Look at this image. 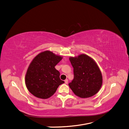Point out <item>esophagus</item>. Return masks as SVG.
<instances>
[{
	"instance_id": "esophagus-1",
	"label": "esophagus",
	"mask_w": 129,
	"mask_h": 129,
	"mask_svg": "<svg viewBox=\"0 0 129 129\" xmlns=\"http://www.w3.org/2000/svg\"><path fill=\"white\" fill-rule=\"evenodd\" d=\"M64 82H65L66 84H67L68 82V80L67 79H66V80H64Z\"/></svg>"
}]
</instances>
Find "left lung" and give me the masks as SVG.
<instances>
[{"mask_svg": "<svg viewBox=\"0 0 129 129\" xmlns=\"http://www.w3.org/2000/svg\"><path fill=\"white\" fill-rule=\"evenodd\" d=\"M74 79L68 84L75 94L88 98L98 92L102 84V75L95 61L85 54L71 57Z\"/></svg>", "mask_w": 129, "mask_h": 129, "instance_id": "8db88e82", "label": "left lung"}]
</instances>
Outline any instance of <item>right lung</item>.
<instances>
[{"instance_id":"add662e5","label":"right lung","mask_w":129,"mask_h":129,"mask_svg":"<svg viewBox=\"0 0 129 129\" xmlns=\"http://www.w3.org/2000/svg\"><path fill=\"white\" fill-rule=\"evenodd\" d=\"M62 57L46 50L39 54L31 62L25 76L28 91L38 98L47 99L52 96L61 84L60 72L55 68Z\"/></svg>"}]
</instances>
